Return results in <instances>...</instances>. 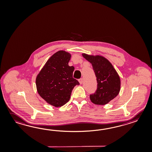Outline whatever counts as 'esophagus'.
I'll return each mask as SVG.
<instances>
[{"label":"esophagus","instance_id":"1","mask_svg":"<svg viewBox=\"0 0 152 152\" xmlns=\"http://www.w3.org/2000/svg\"><path fill=\"white\" fill-rule=\"evenodd\" d=\"M78 82L80 83V84H81L83 83V79L82 78H80L78 80Z\"/></svg>","mask_w":152,"mask_h":152}]
</instances>
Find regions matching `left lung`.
<instances>
[{"mask_svg": "<svg viewBox=\"0 0 152 152\" xmlns=\"http://www.w3.org/2000/svg\"><path fill=\"white\" fill-rule=\"evenodd\" d=\"M89 61L96 77L98 87L94 94L90 95L91 101L95 105L108 104L118 95L121 90V78L111 62L100 55L82 53Z\"/></svg>", "mask_w": 152, "mask_h": 152, "instance_id": "8db88e82", "label": "left lung"}]
</instances>
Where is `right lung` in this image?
<instances>
[{
  "label": "right lung",
  "instance_id": "right-lung-1",
  "mask_svg": "<svg viewBox=\"0 0 152 152\" xmlns=\"http://www.w3.org/2000/svg\"><path fill=\"white\" fill-rule=\"evenodd\" d=\"M71 57L68 52L58 51L48 59L36 78L38 94L56 107L67 103L75 86L80 84L72 77L74 67L68 64Z\"/></svg>",
  "mask_w": 152,
  "mask_h": 152
}]
</instances>
